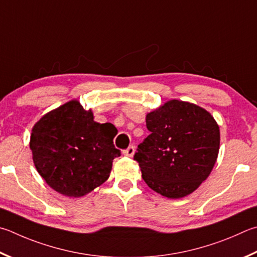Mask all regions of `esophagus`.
Wrapping results in <instances>:
<instances>
[{
    "instance_id": "obj_1",
    "label": "esophagus",
    "mask_w": 257,
    "mask_h": 257,
    "mask_svg": "<svg viewBox=\"0 0 257 257\" xmlns=\"http://www.w3.org/2000/svg\"><path fill=\"white\" fill-rule=\"evenodd\" d=\"M123 154H124L125 156H128V157H133L134 154H135V147L134 146H129L127 149H124Z\"/></svg>"
}]
</instances>
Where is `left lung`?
Listing matches in <instances>:
<instances>
[{
    "label": "left lung",
    "instance_id": "obj_1",
    "mask_svg": "<svg viewBox=\"0 0 257 257\" xmlns=\"http://www.w3.org/2000/svg\"><path fill=\"white\" fill-rule=\"evenodd\" d=\"M151 134L134 160L155 192L170 199L192 193L217 161L220 133L213 116L200 106L172 100L146 116Z\"/></svg>",
    "mask_w": 257,
    "mask_h": 257
}]
</instances>
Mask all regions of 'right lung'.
<instances>
[{
  "mask_svg": "<svg viewBox=\"0 0 257 257\" xmlns=\"http://www.w3.org/2000/svg\"><path fill=\"white\" fill-rule=\"evenodd\" d=\"M112 123H97L91 110L69 101L44 115L32 129L30 149L38 173L57 192L82 197L109 179L121 155Z\"/></svg>",
  "mask_w": 257,
  "mask_h": 257,
  "instance_id": "right-lung-1",
  "label": "right lung"
}]
</instances>
